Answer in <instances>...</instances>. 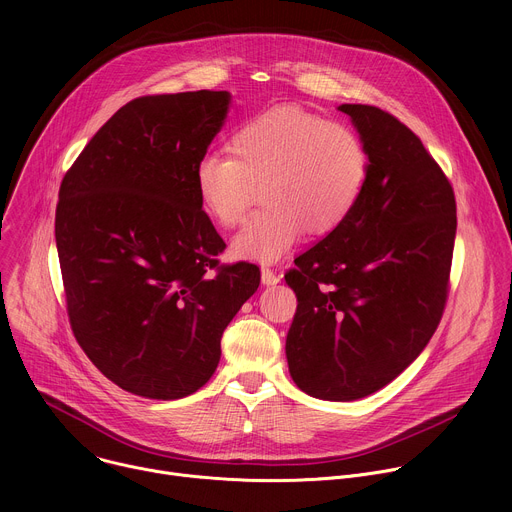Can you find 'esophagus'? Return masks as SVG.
<instances>
[{"label": "esophagus", "instance_id": "esophagus-1", "mask_svg": "<svg viewBox=\"0 0 512 512\" xmlns=\"http://www.w3.org/2000/svg\"><path fill=\"white\" fill-rule=\"evenodd\" d=\"M261 281L263 285H275L281 281V273L273 267H261Z\"/></svg>", "mask_w": 512, "mask_h": 512}]
</instances>
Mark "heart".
<instances>
[{"mask_svg": "<svg viewBox=\"0 0 512 512\" xmlns=\"http://www.w3.org/2000/svg\"><path fill=\"white\" fill-rule=\"evenodd\" d=\"M231 156L206 154L194 170L202 208L223 227L239 225L261 184L265 206L233 241L239 257L275 261L300 235H330L346 223L371 172L367 143L348 125L298 105H275L231 135Z\"/></svg>", "mask_w": 512, "mask_h": 512, "instance_id": "obj_1", "label": "heart"}]
</instances>
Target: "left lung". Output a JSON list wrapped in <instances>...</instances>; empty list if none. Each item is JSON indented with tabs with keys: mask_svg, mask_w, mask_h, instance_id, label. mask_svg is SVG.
Returning <instances> with one entry per match:
<instances>
[{
	"mask_svg": "<svg viewBox=\"0 0 512 512\" xmlns=\"http://www.w3.org/2000/svg\"><path fill=\"white\" fill-rule=\"evenodd\" d=\"M338 109L371 172L346 223L285 273L298 298L285 356L304 393L356 401L399 377L440 324L458 221L450 180L407 125L373 105Z\"/></svg>",
	"mask_w": 512,
	"mask_h": 512,
	"instance_id": "1",
	"label": "left lung"
}]
</instances>
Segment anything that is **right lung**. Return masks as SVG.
Segmentation results:
<instances>
[{"mask_svg":"<svg viewBox=\"0 0 512 512\" xmlns=\"http://www.w3.org/2000/svg\"><path fill=\"white\" fill-rule=\"evenodd\" d=\"M231 95L190 91L123 105L64 174L56 249L77 342L117 387L182 399L214 375L221 338L261 271L221 265L225 241L194 186Z\"/></svg>","mask_w":512,"mask_h":512,"instance_id":"add662e5","label":"right lung"}]
</instances>
